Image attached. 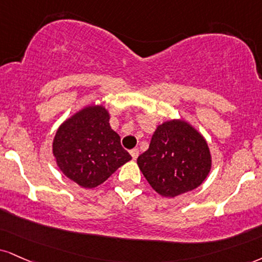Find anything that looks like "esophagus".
<instances>
[{"mask_svg": "<svg viewBox=\"0 0 262 262\" xmlns=\"http://www.w3.org/2000/svg\"><path fill=\"white\" fill-rule=\"evenodd\" d=\"M130 155H132V157H133V160H137L138 156H139V150L138 149L130 150Z\"/></svg>", "mask_w": 262, "mask_h": 262, "instance_id": "34e87169", "label": "esophagus"}]
</instances>
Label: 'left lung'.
Segmentation results:
<instances>
[{
    "label": "left lung",
    "instance_id": "8db88e82",
    "mask_svg": "<svg viewBox=\"0 0 262 262\" xmlns=\"http://www.w3.org/2000/svg\"><path fill=\"white\" fill-rule=\"evenodd\" d=\"M137 162L154 190L174 198L198 188L206 179L211 154L196 129L183 119H173L156 128L149 149Z\"/></svg>",
    "mask_w": 262,
    "mask_h": 262
}]
</instances>
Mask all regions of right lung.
Listing matches in <instances>:
<instances>
[{
  "label": "right lung",
  "mask_w": 262,
  "mask_h": 262,
  "mask_svg": "<svg viewBox=\"0 0 262 262\" xmlns=\"http://www.w3.org/2000/svg\"><path fill=\"white\" fill-rule=\"evenodd\" d=\"M52 152L66 177L83 188L102 184L117 168L130 161L121 138L110 125L103 106H86L59 125Z\"/></svg>",
  "instance_id": "obj_1"
}]
</instances>
